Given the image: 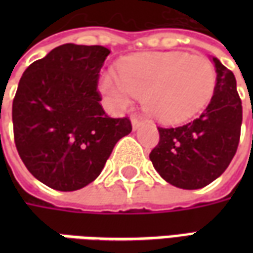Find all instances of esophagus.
<instances>
[{
    "mask_svg": "<svg viewBox=\"0 0 253 253\" xmlns=\"http://www.w3.org/2000/svg\"><path fill=\"white\" fill-rule=\"evenodd\" d=\"M131 125H132V128H134V130H137V128H139V127L142 126L143 121L142 119H138V118H132Z\"/></svg>",
    "mask_w": 253,
    "mask_h": 253,
    "instance_id": "34e87169",
    "label": "esophagus"
}]
</instances>
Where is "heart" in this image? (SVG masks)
<instances>
[{"instance_id":"heart-1","label":"heart","mask_w":253,"mask_h":253,"mask_svg":"<svg viewBox=\"0 0 253 253\" xmlns=\"http://www.w3.org/2000/svg\"><path fill=\"white\" fill-rule=\"evenodd\" d=\"M121 74L103 73L100 90L116 107H127L132 96L143 100L153 119L176 125L199 114L211 100L217 76L203 55L187 52L141 54L125 59Z\"/></svg>"}]
</instances>
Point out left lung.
Here are the masks:
<instances>
[{
  "instance_id": "8db88e82",
  "label": "left lung",
  "mask_w": 253,
  "mask_h": 253,
  "mask_svg": "<svg viewBox=\"0 0 253 253\" xmlns=\"http://www.w3.org/2000/svg\"><path fill=\"white\" fill-rule=\"evenodd\" d=\"M217 84L206 110L180 127H159V145L149 154L154 169L172 186L198 190L222 175L236 154L243 107L236 78L212 57Z\"/></svg>"
}]
</instances>
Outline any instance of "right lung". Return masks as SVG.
Returning <instances> with one entry per match:
<instances>
[{
    "mask_svg": "<svg viewBox=\"0 0 253 253\" xmlns=\"http://www.w3.org/2000/svg\"><path fill=\"white\" fill-rule=\"evenodd\" d=\"M110 50L66 43L27 67L12 105L14 143L36 179L76 191L100 175L128 118H110L97 80Z\"/></svg>",
    "mask_w": 253,
    "mask_h": 253,
    "instance_id": "1",
    "label": "right lung"
}]
</instances>
